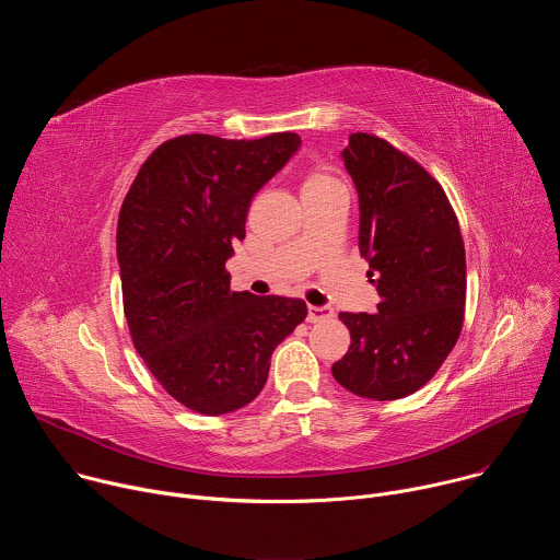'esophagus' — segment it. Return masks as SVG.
Listing matches in <instances>:
<instances>
[{
  "label": "esophagus",
  "instance_id": "obj_1",
  "mask_svg": "<svg viewBox=\"0 0 560 560\" xmlns=\"http://www.w3.org/2000/svg\"><path fill=\"white\" fill-rule=\"evenodd\" d=\"M335 310L330 305H307V322L316 324V322H326V318H332Z\"/></svg>",
  "mask_w": 560,
  "mask_h": 560
}]
</instances>
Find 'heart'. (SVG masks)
Returning a JSON list of instances; mask_svg holds the SVG:
<instances>
[{
	"label": "heart",
	"instance_id": "obj_1",
	"mask_svg": "<svg viewBox=\"0 0 560 560\" xmlns=\"http://www.w3.org/2000/svg\"><path fill=\"white\" fill-rule=\"evenodd\" d=\"M332 186H339V182L324 166L310 168L303 179V192L305 190H324V188H332Z\"/></svg>",
	"mask_w": 560,
	"mask_h": 560
}]
</instances>
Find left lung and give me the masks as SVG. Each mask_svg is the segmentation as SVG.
Returning a JSON list of instances; mask_svg holds the SVG:
<instances>
[{
    "instance_id": "8db88e82",
    "label": "left lung",
    "mask_w": 560,
    "mask_h": 560,
    "mask_svg": "<svg viewBox=\"0 0 560 560\" xmlns=\"http://www.w3.org/2000/svg\"><path fill=\"white\" fill-rule=\"evenodd\" d=\"M359 192V253L381 296L374 314L341 312L350 350L332 365L348 392L392 401L423 387L458 341L465 248L441 184L376 135L341 152Z\"/></svg>"
}]
</instances>
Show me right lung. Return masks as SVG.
I'll return each instance as SVG.
<instances>
[{"instance_id": "1", "label": "right lung", "mask_w": 560, "mask_h": 560, "mask_svg": "<svg viewBox=\"0 0 560 560\" xmlns=\"http://www.w3.org/2000/svg\"><path fill=\"white\" fill-rule=\"evenodd\" d=\"M299 145L294 132L182 135L145 159L121 203L117 259L135 350L192 412L248 406L307 314L301 299L232 292L225 270L253 197Z\"/></svg>"}]
</instances>
